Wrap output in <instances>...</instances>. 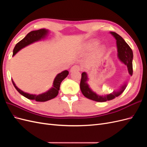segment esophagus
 Segmentation results:
<instances>
[{
	"instance_id": "obj_1",
	"label": "esophagus",
	"mask_w": 147,
	"mask_h": 147,
	"mask_svg": "<svg viewBox=\"0 0 147 147\" xmlns=\"http://www.w3.org/2000/svg\"><path fill=\"white\" fill-rule=\"evenodd\" d=\"M80 67L77 65H75L72 67V68L70 69V72H72L74 71H80Z\"/></svg>"
}]
</instances>
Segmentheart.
Segmentation results:
<instances>
[{
	"label": "heart",
	"instance_id": "heart-1",
	"mask_svg": "<svg viewBox=\"0 0 147 147\" xmlns=\"http://www.w3.org/2000/svg\"><path fill=\"white\" fill-rule=\"evenodd\" d=\"M99 44V41L96 39H92L86 43L84 46V50L86 51H90L93 50ZM105 48L104 46H99L95 48L92 54V58L93 59H97L104 55Z\"/></svg>",
	"mask_w": 147,
	"mask_h": 147
}]
</instances>
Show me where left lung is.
<instances>
[{"mask_svg": "<svg viewBox=\"0 0 147 147\" xmlns=\"http://www.w3.org/2000/svg\"><path fill=\"white\" fill-rule=\"evenodd\" d=\"M115 39L117 40V45L118 48V56L119 59L123 63L127 65L129 74L130 75H132L133 69H132V59H133V53L132 50L128 44L124 41V40L116 32H111ZM88 76L85 72L82 74V78L80 82V90L82 94L87 97L88 99L94 100L96 102H106L107 100H112L116 97L119 96L125 90L126 86V84L121 87V88L118 91H114L109 94L105 96H99L96 94V93L93 92L87 83Z\"/></svg>", "mask_w": 147, "mask_h": 147, "instance_id": "8db88e82", "label": "left lung"}]
</instances>
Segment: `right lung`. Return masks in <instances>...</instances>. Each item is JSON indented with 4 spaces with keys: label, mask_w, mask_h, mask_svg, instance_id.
I'll return each mask as SVG.
<instances>
[{
    "label": "right lung",
    "mask_w": 147,
    "mask_h": 147,
    "mask_svg": "<svg viewBox=\"0 0 147 147\" xmlns=\"http://www.w3.org/2000/svg\"><path fill=\"white\" fill-rule=\"evenodd\" d=\"M48 32V30H46L45 29H41L37 30L31 31V32L27 34V35H26L23 40H21L20 42H19L15 45L14 49H13V56H14L18 51H20L21 49L23 48L28 46L35 42L40 40H41L42 38H45ZM69 71L67 70H64L61 73L57 74L55 79L54 82H53V88H51L50 90H49L48 91L39 95L30 94H28V93H26L20 90V89L15 85V83L13 82V80L12 83L15 88H16V90L18 91L21 95H23L28 99L35 100L37 102H45L55 98V97L57 96L59 91L61 83L63 82V80L67 77Z\"/></svg>",
    "instance_id": "right-lung-1"
}]
</instances>
